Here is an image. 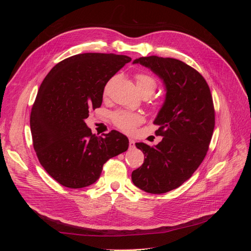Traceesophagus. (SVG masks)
Segmentation results:
<instances>
[{"label":"esophagus","instance_id":"1","mask_svg":"<svg viewBox=\"0 0 251 251\" xmlns=\"http://www.w3.org/2000/svg\"><path fill=\"white\" fill-rule=\"evenodd\" d=\"M128 146H130V149H134L135 148V140L130 138V140H128Z\"/></svg>","mask_w":251,"mask_h":251}]
</instances>
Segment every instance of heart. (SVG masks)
<instances>
[{"label":"heart","instance_id":"1","mask_svg":"<svg viewBox=\"0 0 251 251\" xmlns=\"http://www.w3.org/2000/svg\"><path fill=\"white\" fill-rule=\"evenodd\" d=\"M136 86L141 95H151L154 92L157 87L156 79L148 73H137L135 75ZM110 83H107L104 87V93L108 92ZM113 124L121 130L130 133L134 131V128L137 126L141 121L142 116L137 113L128 112V111H117L113 113L112 115Z\"/></svg>","mask_w":251,"mask_h":251}]
</instances>
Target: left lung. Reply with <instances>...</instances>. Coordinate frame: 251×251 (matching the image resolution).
I'll return each instance as SVG.
<instances>
[{"label":"left lung","instance_id":"left-lung-1","mask_svg":"<svg viewBox=\"0 0 251 251\" xmlns=\"http://www.w3.org/2000/svg\"><path fill=\"white\" fill-rule=\"evenodd\" d=\"M133 64L149 68L165 86V100L154 124L162 140L155 147L136 143L144 162L132 173L133 183L150 194H164L192 177L206 156L215 128V109L206 80L176 58L147 56Z\"/></svg>","mask_w":251,"mask_h":251}]
</instances>
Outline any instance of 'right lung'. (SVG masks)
I'll use <instances>...</instances> for the list:
<instances>
[{
  "label": "right lung",
  "instance_id": "right-lung-1",
  "mask_svg": "<svg viewBox=\"0 0 251 251\" xmlns=\"http://www.w3.org/2000/svg\"><path fill=\"white\" fill-rule=\"evenodd\" d=\"M128 62L126 55L82 53L62 60L43 80L30 128L40 163L59 184H93L103 164L127 150L126 136L113 130L97 137L85 119L100 107L107 82Z\"/></svg>",
  "mask_w": 251,
  "mask_h": 251
}]
</instances>
